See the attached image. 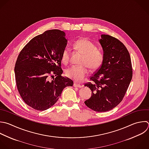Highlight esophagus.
<instances>
[{
    "label": "esophagus",
    "mask_w": 149,
    "mask_h": 149,
    "mask_svg": "<svg viewBox=\"0 0 149 149\" xmlns=\"http://www.w3.org/2000/svg\"><path fill=\"white\" fill-rule=\"evenodd\" d=\"M73 86L74 87H78V88H81L82 87V86L81 85H80L79 84H77V83H74L73 84Z\"/></svg>",
    "instance_id": "esophagus-1"
}]
</instances>
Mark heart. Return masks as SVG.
Segmentation results:
<instances>
[{
    "mask_svg": "<svg viewBox=\"0 0 149 149\" xmlns=\"http://www.w3.org/2000/svg\"><path fill=\"white\" fill-rule=\"evenodd\" d=\"M73 48L82 55L79 62L80 65L67 69L65 73L68 77L79 82L83 80L87 74L88 67L91 70H96L100 68L103 62L104 55L101 51L96 49L94 43L86 38L77 40L73 44ZM69 58V50L65 49L62 54V62L65 65L68 64Z\"/></svg>",
    "mask_w": 149,
    "mask_h": 149,
    "instance_id": "b5f03b06",
    "label": "heart"
}]
</instances>
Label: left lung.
<instances>
[{"label": "left lung", "mask_w": 149, "mask_h": 149, "mask_svg": "<svg viewBox=\"0 0 149 149\" xmlns=\"http://www.w3.org/2000/svg\"><path fill=\"white\" fill-rule=\"evenodd\" d=\"M101 37L104 60L90 77L92 82L84 84L92 91L84 103L95 111L106 112L122 101L132 78V68L129 53L122 42L109 35Z\"/></svg>", "instance_id": "1"}]
</instances>
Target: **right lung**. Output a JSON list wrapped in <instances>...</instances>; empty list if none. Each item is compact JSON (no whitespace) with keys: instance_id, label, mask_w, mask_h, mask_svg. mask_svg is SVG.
I'll use <instances>...</instances> for the list:
<instances>
[{"instance_id":"1","label":"right lung","mask_w":149,"mask_h":149,"mask_svg":"<svg viewBox=\"0 0 149 149\" xmlns=\"http://www.w3.org/2000/svg\"><path fill=\"white\" fill-rule=\"evenodd\" d=\"M67 42L63 31L50 30L33 38L20 52L15 67L16 82L30 107L38 111L49 108L66 87L73 86L71 79L62 76L61 57ZM54 75L56 77L49 81V76Z\"/></svg>"}]
</instances>
